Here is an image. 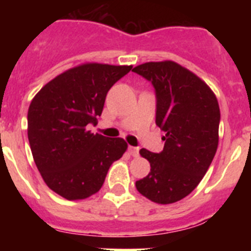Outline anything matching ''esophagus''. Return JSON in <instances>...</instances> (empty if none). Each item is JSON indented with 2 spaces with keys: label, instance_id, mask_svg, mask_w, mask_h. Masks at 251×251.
I'll return each instance as SVG.
<instances>
[{
  "label": "esophagus",
  "instance_id": "esophagus-1",
  "mask_svg": "<svg viewBox=\"0 0 251 251\" xmlns=\"http://www.w3.org/2000/svg\"><path fill=\"white\" fill-rule=\"evenodd\" d=\"M128 151H129V153L132 154L133 157H138V154H139L138 147H133V146H129V147H128Z\"/></svg>",
  "mask_w": 251,
  "mask_h": 251
}]
</instances>
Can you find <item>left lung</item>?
Returning <instances> with one entry per match:
<instances>
[{
	"mask_svg": "<svg viewBox=\"0 0 251 251\" xmlns=\"http://www.w3.org/2000/svg\"><path fill=\"white\" fill-rule=\"evenodd\" d=\"M132 72L156 92V124L166 133L163 151L142 148L151 172L136 182L139 194L162 205L191 194L207 172L219 145L220 108L200 77L175 61L146 63Z\"/></svg>",
	"mask_w": 251,
	"mask_h": 251,
	"instance_id": "left-lung-1",
	"label": "left lung"
}]
</instances>
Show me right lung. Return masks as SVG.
<instances>
[{"label":"right lung","mask_w":251,"mask_h":251,"mask_svg":"<svg viewBox=\"0 0 251 251\" xmlns=\"http://www.w3.org/2000/svg\"><path fill=\"white\" fill-rule=\"evenodd\" d=\"M132 66L88 63L69 69L35 95L27 113L31 152L49 188L83 200L103 186L110 165L123 156V138L86 130L103 112L106 93Z\"/></svg>","instance_id":"add662e5"}]
</instances>
